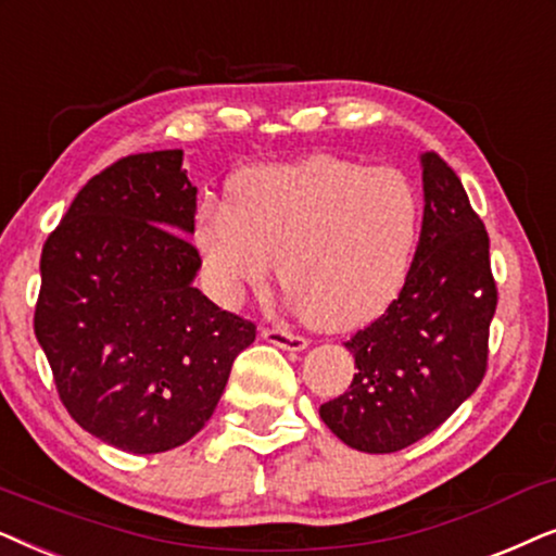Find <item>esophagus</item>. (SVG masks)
<instances>
[{"mask_svg": "<svg viewBox=\"0 0 556 556\" xmlns=\"http://www.w3.org/2000/svg\"><path fill=\"white\" fill-rule=\"evenodd\" d=\"M262 338L269 340V343H274V345L285 348V351H305V348L309 345L307 338L294 336V332L282 330V328H264Z\"/></svg>", "mask_w": 556, "mask_h": 556, "instance_id": "1", "label": "esophagus"}]
</instances>
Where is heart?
<instances>
[{"label":"heart","instance_id":"obj_1","mask_svg":"<svg viewBox=\"0 0 556 556\" xmlns=\"http://www.w3.org/2000/svg\"><path fill=\"white\" fill-rule=\"evenodd\" d=\"M419 239V198L404 175L315 154L251 167L231 205L203 203L195 243L213 292L236 305L279 262V282L317 328H358L402 290Z\"/></svg>","mask_w":556,"mask_h":556}]
</instances>
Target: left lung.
Instances as JSON below:
<instances>
[{
    "label": "left lung",
    "mask_w": 556,
    "mask_h": 556,
    "mask_svg": "<svg viewBox=\"0 0 556 556\" xmlns=\"http://www.w3.org/2000/svg\"><path fill=\"white\" fill-rule=\"evenodd\" d=\"M421 185L425 218L402 292L348 340L358 374L320 406L330 432L361 453H396L427 438L485 376L498 305L488 231L438 152L421 154Z\"/></svg>",
    "instance_id": "1"
}]
</instances>
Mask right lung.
I'll return each instance as SVG.
<instances>
[{
    "label": "right lung",
    "mask_w": 556,
    "mask_h": 556,
    "mask_svg": "<svg viewBox=\"0 0 556 556\" xmlns=\"http://www.w3.org/2000/svg\"><path fill=\"white\" fill-rule=\"evenodd\" d=\"M195 195L182 150L129 154L80 188L42 247L35 336L58 396L124 453L195 438L256 338L192 287Z\"/></svg>",
    "instance_id": "add662e5"
}]
</instances>
